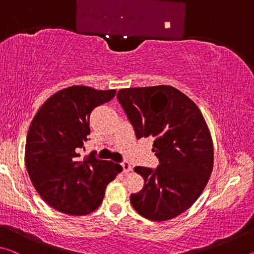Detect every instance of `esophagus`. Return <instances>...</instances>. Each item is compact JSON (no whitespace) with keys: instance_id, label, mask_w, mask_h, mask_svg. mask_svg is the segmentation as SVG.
<instances>
[{"instance_id":"1","label":"esophagus","mask_w":254,"mask_h":254,"mask_svg":"<svg viewBox=\"0 0 254 254\" xmlns=\"http://www.w3.org/2000/svg\"><path fill=\"white\" fill-rule=\"evenodd\" d=\"M121 167H122V173H124V174H127V173H130V171H132V167L128 162H123Z\"/></svg>"}]
</instances>
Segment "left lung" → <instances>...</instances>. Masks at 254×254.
<instances>
[{
	"label": "left lung",
	"mask_w": 254,
	"mask_h": 254,
	"mask_svg": "<svg viewBox=\"0 0 254 254\" xmlns=\"http://www.w3.org/2000/svg\"><path fill=\"white\" fill-rule=\"evenodd\" d=\"M118 100L137 139L153 137L159 159L156 170L134 168L144 186L130 196L133 208L154 222L177 217L200 196L213 171L214 145L203 114L173 86L122 88Z\"/></svg>",
	"instance_id": "8db88e82"
}]
</instances>
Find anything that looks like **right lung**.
Listing matches in <instances>:
<instances>
[{
	"instance_id": "right-lung-1",
	"label": "right lung",
	"mask_w": 254,
	"mask_h": 254,
	"mask_svg": "<svg viewBox=\"0 0 254 254\" xmlns=\"http://www.w3.org/2000/svg\"><path fill=\"white\" fill-rule=\"evenodd\" d=\"M117 91L75 85L47 100L30 124L24 161L30 180L47 204L68 215H86L102 204L107 184L121 167L78 149L89 134V114Z\"/></svg>"
}]
</instances>
